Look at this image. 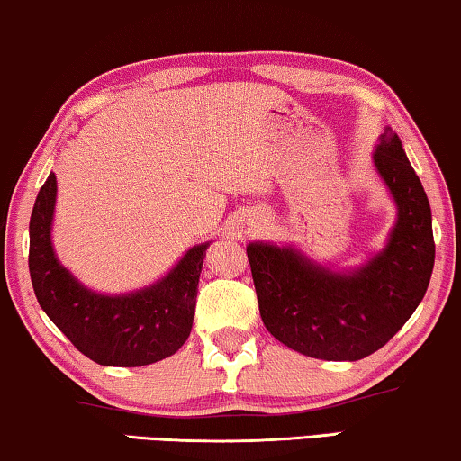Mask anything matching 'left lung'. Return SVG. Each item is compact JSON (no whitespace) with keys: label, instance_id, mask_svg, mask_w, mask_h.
<instances>
[{"label":"left lung","instance_id":"left-lung-1","mask_svg":"<svg viewBox=\"0 0 461 461\" xmlns=\"http://www.w3.org/2000/svg\"><path fill=\"white\" fill-rule=\"evenodd\" d=\"M374 163L399 219L386 249L357 274H332L290 249H246L265 328L307 357L357 361L375 353L410 320L430 282V204L393 129L382 135Z\"/></svg>","mask_w":461,"mask_h":461}]
</instances>
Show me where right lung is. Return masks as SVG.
<instances>
[{
    "instance_id": "obj_1",
    "label": "right lung",
    "mask_w": 461,
    "mask_h": 461,
    "mask_svg": "<svg viewBox=\"0 0 461 461\" xmlns=\"http://www.w3.org/2000/svg\"><path fill=\"white\" fill-rule=\"evenodd\" d=\"M56 175L50 173L31 215L29 271L41 309L62 334L100 366L138 367L173 355L187 340L206 244L194 246L152 288L102 296L83 288L56 261L50 242Z\"/></svg>"
}]
</instances>
